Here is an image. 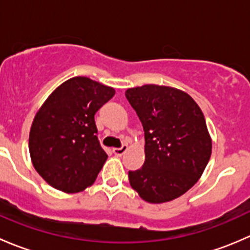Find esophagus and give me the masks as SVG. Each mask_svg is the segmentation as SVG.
<instances>
[{
	"mask_svg": "<svg viewBox=\"0 0 250 250\" xmlns=\"http://www.w3.org/2000/svg\"><path fill=\"white\" fill-rule=\"evenodd\" d=\"M127 148H128V145H122L121 146V147H117V148H113V153H115V155H117V156H122L123 153L125 152V151H127Z\"/></svg>",
	"mask_w": 250,
	"mask_h": 250,
	"instance_id": "esophagus-1",
	"label": "esophagus"
}]
</instances>
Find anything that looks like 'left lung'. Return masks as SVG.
Masks as SVG:
<instances>
[{
	"mask_svg": "<svg viewBox=\"0 0 250 250\" xmlns=\"http://www.w3.org/2000/svg\"><path fill=\"white\" fill-rule=\"evenodd\" d=\"M145 134V162L129 170L130 186L148 203L180 197L198 181L211 155L200 106L188 93L145 84L125 90Z\"/></svg>",
	"mask_w": 250,
	"mask_h": 250,
	"instance_id": "1",
	"label": "left lung"
}]
</instances>
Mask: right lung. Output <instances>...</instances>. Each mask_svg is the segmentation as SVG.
Returning a JSON list of instances; mask_svg holds the SVG:
<instances>
[{
    "mask_svg": "<svg viewBox=\"0 0 250 250\" xmlns=\"http://www.w3.org/2000/svg\"><path fill=\"white\" fill-rule=\"evenodd\" d=\"M115 89L88 77L60 84L35 116L29 151L37 173L66 193L92 185L107 155L98 140L94 115Z\"/></svg>",
    "mask_w": 250,
    "mask_h": 250,
    "instance_id": "1",
    "label": "right lung"
}]
</instances>
